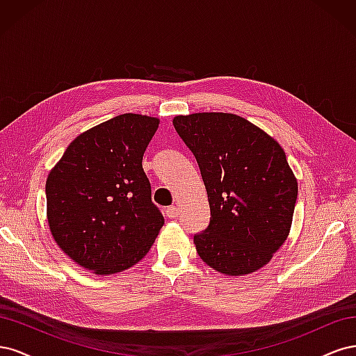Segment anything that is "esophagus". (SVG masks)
Instances as JSON below:
<instances>
[{"label": "esophagus", "instance_id": "esophagus-1", "mask_svg": "<svg viewBox=\"0 0 356 356\" xmlns=\"http://www.w3.org/2000/svg\"><path fill=\"white\" fill-rule=\"evenodd\" d=\"M165 213H166V217H169V218H177L178 213H179V209H178V207H169V208H166Z\"/></svg>", "mask_w": 356, "mask_h": 356}]
</instances>
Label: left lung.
<instances>
[{
	"instance_id": "obj_1",
	"label": "left lung",
	"mask_w": 356,
	"mask_h": 356,
	"mask_svg": "<svg viewBox=\"0 0 356 356\" xmlns=\"http://www.w3.org/2000/svg\"><path fill=\"white\" fill-rule=\"evenodd\" d=\"M174 126L208 193L209 225L195 234L199 257L229 276L258 270L284 245L293 222L298 187L282 147L229 113L177 115Z\"/></svg>"
}]
</instances>
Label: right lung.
Instances as JSON below:
<instances>
[{"label":"right lung","instance_id":"obj_1","mask_svg":"<svg viewBox=\"0 0 356 356\" xmlns=\"http://www.w3.org/2000/svg\"><path fill=\"white\" fill-rule=\"evenodd\" d=\"M157 127L156 117H113L75 138L47 177L53 239L96 275L123 272L143 260L165 224L143 169Z\"/></svg>","mask_w":356,"mask_h":356}]
</instances>
